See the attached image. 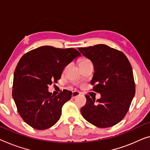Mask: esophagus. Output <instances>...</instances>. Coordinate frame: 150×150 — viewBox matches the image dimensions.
Listing matches in <instances>:
<instances>
[{
	"label": "esophagus",
	"instance_id": "obj_1",
	"mask_svg": "<svg viewBox=\"0 0 150 150\" xmlns=\"http://www.w3.org/2000/svg\"><path fill=\"white\" fill-rule=\"evenodd\" d=\"M80 94V93H79V92H78V91H74L73 93H72V97L74 98L76 97V96H79Z\"/></svg>",
	"mask_w": 150,
	"mask_h": 150
}]
</instances>
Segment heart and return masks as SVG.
Masks as SVG:
<instances>
[{
	"label": "heart",
	"mask_w": 150,
	"mask_h": 150,
	"mask_svg": "<svg viewBox=\"0 0 150 150\" xmlns=\"http://www.w3.org/2000/svg\"><path fill=\"white\" fill-rule=\"evenodd\" d=\"M92 62L89 59L86 58V57H82V58L80 59L78 61V64H79L80 68H82L85 66L88 65V64H91Z\"/></svg>",
	"instance_id": "b5f03b06"
}]
</instances>
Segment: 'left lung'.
Wrapping results in <instances>:
<instances>
[{"instance_id":"left-lung-1","label":"left lung","mask_w":150,"mask_h":150,"mask_svg":"<svg viewBox=\"0 0 150 150\" xmlns=\"http://www.w3.org/2000/svg\"><path fill=\"white\" fill-rule=\"evenodd\" d=\"M80 53L93 62V91L100 93L95 100L85 95L86 103L80 109L87 121L100 128L119 123L127 112L135 93L130 62L121 51L104 44L79 47Z\"/></svg>"}]
</instances>
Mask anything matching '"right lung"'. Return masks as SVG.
Masks as SVG:
<instances>
[{"label": "right lung", "mask_w": 150, "mask_h": 150, "mask_svg": "<svg viewBox=\"0 0 150 150\" xmlns=\"http://www.w3.org/2000/svg\"><path fill=\"white\" fill-rule=\"evenodd\" d=\"M80 54L74 48L41 46L22 56L14 72L12 96L20 116L35 129L51 127L60 118L62 108L72 93L55 96L48 86L60 79L64 68Z\"/></svg>", "instance_id": "right-lung-1"}]
</instances>
